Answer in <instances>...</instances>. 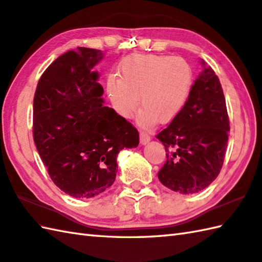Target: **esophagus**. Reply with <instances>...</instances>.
I'll use <instances>...</instances> for the list:
<instances>
[{"instance_id": "1", "label": "esophagus", "mask_w": 262, "mask_h": 262, "mask_svg": "<svg viewBox=\"0 0 262 262\" xmlns=\"http://www.w3.org/2000/svg\"><path fill=\"white\" fill-rule=\"evenodd\" d=\"M150 140H151V137L146 132H141L140 133V141H141L142 144H146V143Z\"/></svg>"}]
</instances>
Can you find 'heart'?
<instances>
[{"label":"heart","instance_id":"heart-1","mask_svg":"<svg viewBox=\"0 0 262 262\" xmlns=\"http://www.w3.org/2000/svg\"><path fill=\"white\" fill-rule=\"evenodd\" d=\"M193 85L192 68L185 60L167 55H133L121 63L119 78L110 76L106 92L117 114L129 118L138 103V120L148 126L169 122L185 105Z\"/></svg>","mask_w":262,"mask_h":262}]
</instances>
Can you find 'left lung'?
Returning a JSON list of instances; mask_svg holds the SVG:
<instances>
[{
	"label": "left lung",
	"instance_id": "8db88e82",
	"mask_svg": "<svg viewBox=\"0 0 262 262\" xmlns=\"http://www.w3.org/2000/svg\"><path fill=\"white\" fill-rule=\"evenodd\" d=\"M229 128L222 84L207 67L194 81L181 112L157 135L167 151L159 181L182 194L209 186L222 170Z\"/></svg>",
	"mask_w": 262,
	"mask_h": 262
}]
</instances>
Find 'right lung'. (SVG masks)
Here are the masks:
<instances>
[{"mask_svg": "<svg viewBox=\"0 0 262 262\" xmlns=\"http://www.w3.org/2000/svg\"><path fill=\"white\" fill-rule=\"evenodd\" d=\"M100 50L77 48L51 63L34 96L33 136L53 183L77 199L103 193L116 179L117 156L136 147L138 132L109 106L92 71Z\"/></svg>", "mask_w": 262, "mask_h": 262, "instance_id": "right-lung-1", "label": "right lung"}]
</instances>
